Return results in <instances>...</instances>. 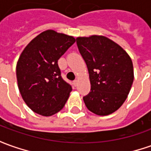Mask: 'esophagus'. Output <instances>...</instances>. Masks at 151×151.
<instances>
[{"label": "esophagus", "instance_id": "obj_1", "mask_svg": "<svg viewBox=\"0 0 151 151\" xmlns=\"http://www.w3.org/2000/svg\"><path fill=\"white\" fill-rule=\"evenodd\" d=\"M73 84H74V86H76L78 85V81H77V80L74 81H73Z\"/></svg>", "mask_w": 151, "mask_h": 151}]
</instances>
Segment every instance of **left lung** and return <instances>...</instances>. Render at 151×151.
<instances>
[{"instance_id": "1", "label": "left lung", "mask_w": 151, "mask_h": 151, "mask_svg": "<svg viewBox=\"0 0 151 151\" xmlns=\"http://www.w3.org/2000/svg\"><path fill=\"white\" fill-rule=\"evenodd\" d=\"M76 43L90 78L91 91L83 97L86 106L99 116L114 113L127 99L134 81L131 58L104 36L78 37Z\"/></svg>"}]
</instances>
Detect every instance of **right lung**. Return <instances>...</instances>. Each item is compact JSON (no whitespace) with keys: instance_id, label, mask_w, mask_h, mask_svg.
Instances as JSON below:
<instances>
[{"instance_id":"obj_1","label":"right lung","mask_w":151,"mask_h":151,"mask_svg":"<svg viewBox=\"0 0 151 151\" xmlns=\"http://www.w3.org/2000/svg\"><path fill=\"white\" fill-rule=\"evenodd\" d=\"M76 38L46 30L25 47L17 64V80L23 101L34 113L49 117L64 107L72 91L61 77L58 60Z\"/></svg>"}]
</instances>
